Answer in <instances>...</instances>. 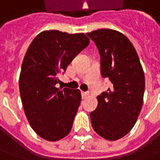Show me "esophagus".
Segmentation results:
<instances>
[{
	"instance_id": "obj_1",
	"label": "esophagus",
	"mask_w": 160,
	"mask_h": 160,
	"mask_svg": "<svg viewBox=\"0 0 160 160\" xmlns=\"http://www.w3.org/2000/svg\"><path fill=\"white\" fill-rule=\"evenodd\" d=\"M89 96V93L88 92H81V97L82 98H86V97H88Z\"/></svg>"
}]
</instances>
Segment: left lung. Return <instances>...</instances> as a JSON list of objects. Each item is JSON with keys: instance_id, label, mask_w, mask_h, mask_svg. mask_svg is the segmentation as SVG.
I'll return each instance as SVG.
<instances>
[{"instance_id": "8db88e82", "label": "left lung", "mask_w": 160, "mask_h": 160, "mask_svg": "<svg viewBox=\"0 0 160 160\" xmlns=\"http://www.w3.org/2000/svg\"><path fill=\"white\" fill-rule=\"evenodd\" d=\"M87 35L98 48L102 78L112 82V88L97 97L98 105L90 113L91 124L102 138L118 140L133 128L140 114L144 72L135 48L123 33L99 29Z\"/></svg>"}]
</instances>
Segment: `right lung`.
Here are the masks:
<instances>
[{"instance_id": "add662e5", "label": "right lung", "mask_w": 160, "mask_h": 160, "mask_svg": "<svg viewBox=\"0 0 160 160\" xmlns=\"http://www.w3.org/2000/svg\"><path fill=\"white\" fill-rule=\"evenodd\" d=\"M88 44L84 33L44 31L25 53L19 76L21 101L32 128L45 140H60L72 129L80 91L57 88L58 74Z\"/></svg>"}]
</instances>
